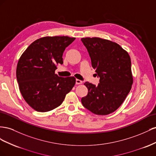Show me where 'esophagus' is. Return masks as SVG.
I'll return each instance as SVG.
<instances>
[{
  "label": "esophagus",
  "mask_w": 156,
  "mask_h": 156,
  "mask_svg": "<svg viewBox=\"0 0 156 156\" xmlns=\"http://www.w3.org/2000/svg\"><path fill=\"white\" fill-rule=\"evenodd\" d=\"M82 81L80 80H78V79L76 80V84L78 85V84H82Z\"/></svg>",
  "instance_id": "34e87169"
}]
</instances>
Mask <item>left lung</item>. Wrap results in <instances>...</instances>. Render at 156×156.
<instances>
[{
	"instance_id": "left-lung-1",
	"label": "left lung",
	"mask_w": 156,
	"mask_h": 156,
	"mask_svg": "<svg viewBox=\"0 0 156 156\" xmlns=\"http://www.w3.org/2000/svg\"><path fill=\"white\" fill-rule=\"evenodd\" d=\"M90 56L99 83L86 82L87 95L83 106L97 115H107L116 110L129 93L133 78L129 55L119 44L101 38H82Z\"/></svg>"
}]
</instances>
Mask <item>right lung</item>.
I'll return each mask as SVG.
<instances>
[{"label":"right lung","mask_w":156,"mask_h":156,"mask_svg":"<svg viewBox=\"0 0 156 156\" xmlns=\"http://www.w3.org/2000/svg\"><path fill=\"white\" fill-rule=\"evenodd\" d=\"M75 40L69 37H46L37 39L26 49L18 61L16 77L23 99L38 112H48L61 105L76 83L73 76L55 74L62 65L65 48Z\"/></svg>","instance_id":"right-lung-1"}]
</instances>
